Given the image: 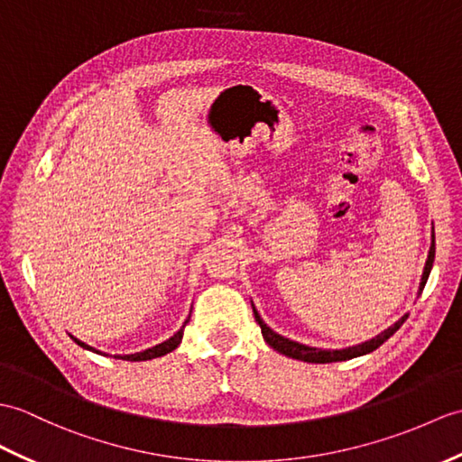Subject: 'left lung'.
Wrapping results in <instances>:
<instances>
[{
	"label": "left lung",
	"mask_w": 462,
	"mask_h": 462,
	"mask_svg": "<svg viewBox=\"0 0 462 462\" xmlns=\"http://www.w3.org/2000/svg\"><path fill=\"white\" fill-rule=\"evenodd\" d=\"M433 260H435V232L431 236V248H429V255H427V262H425V267H423L420 291H417V295H421V291H423V287H425V283L429 280V273H431ZM252 309H254V317L257 320V325H260V328H262V335H263V340L267 342V345H270L273 350H277L280 354H285V356H289V358H295V360H301V362H310V364L342 362V360L364 356V354H370L372 350H376L378 346H382L383 342L388 340L393 335V332L405 323V319L410 317V315H403L400 320H395L392 327H388L383 332H380L378 337H374V338H370L366 342H360V345H354V346H348V348H340V350H325V348L307 346V345H301V342L289 340V338H285L282 335H277L275 330H272L270 327L263 323V319L255 310L254 303H252Z\"/></svg>",
	"instance_id": "obj_1"
}]
</instances>
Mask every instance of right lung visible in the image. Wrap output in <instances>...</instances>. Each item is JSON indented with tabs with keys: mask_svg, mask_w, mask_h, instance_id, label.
<instances>
[{
	"mask_svg": "<svg viewBox=\"0 0 462 462\" xmlns=\"http://www.w3.org/2000/svg\"><path fill=\"white\" fill-rule=\"evenodd\" d=\"M189 319H190V317H189ZM189 319L185 320V323H182V327L175 332L173 337L167 338L165 342H161V345H155V346H152V348L142 350V352H135V354H114V358L127 360V362H142V360H152V358L165 356V354L173 352V350L180 345V340H182V330H185V327H187V323H189ZM70 338H72L74 342H77L79 346H82L84 350H90V352L104 354V356H108V354H106V352H100V350H96L94 346H88V345H86V342H82V340H79V338H74L72 335H70Z\"/></svg>",
	"mask_w": 462,
	"mask_h": 462,
	"instance_id": "right-lung-1",
	"label": "right lung"
}]
</instances>
